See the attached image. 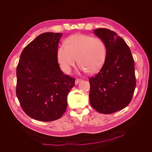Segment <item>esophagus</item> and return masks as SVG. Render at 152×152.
Returning a JSON list of instances; mask_svg holds the SVG:
<instances>
[{"label":"esophagus","instance_id":"34e87169","mask_svg":"<svg viewBox=\"0 0 152 152\" xmlns=\"http://www.w3.org/2000/svg\"><path fill=\"white\" fill-rule=\"evenodd\" d=\"M82 81V80L81 79H76L75 80V85H77L78 84H79V82H81Z\"/></svg>","mask_w":152,"mask_h":152}]
</instances>
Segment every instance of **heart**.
Returning a JSON list of instances; mask_svg holds the SVG:
<instances>
[{
	"instance_id": "obj_1",
	"label": "heart",
	"mask_w": 152,
	"mask_h": 152,
	"mask_svg": "<svg viewBox=\"0 0 152 152\" xmlns=\"http://www.w3.org/2000/svg\"><path fill=\"white\" fill-rule=\"evenodd\" d=\"M107 48L103 41L98 37L75 34L66 39L65 45L58 48V61L62 70L70 73L77 63L84 72L90 73L98 72L105 60Z\"/></svg>"
}]
</instances>
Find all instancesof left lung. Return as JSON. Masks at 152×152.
<instances>
[{
    "mask_svg": "<svg viewBox=\"0 0 152 152\" xmlns=\"http://www.w3.org/2000/svg\"><path fill=\"white\" fill-rule=\"evenodd\" d=\"M94 34L107 48L104 65L97 75L89 79L92 107L104 114L119 111L130 103L136 85L134 61L124 40L115 32L98 28Z\"/></svg>",
    "mask_w": 152,
    "mask_h": 152,
    "instance_id": "1",
    "label": "left lung"
}]
</instances>
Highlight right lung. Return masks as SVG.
Masks as SVG:
<instances>
[{
    "instance_id": "1",
    "label": "right lung",
    "mask_w": 152,
    "mask_h": 152,
    "mask_svg": "<svg viewBox=\"0 0 152 152\" xmlns=\"http://www.w3.org/2000/svg\"><path fill=\"white\" fill-rule=\"evenodd\" d=\"M61 33L39 35L23 50L16 68V93L25 113L39 121L61 118L75 79L65 75L58 63Z\"/></svg>"
}]
</instances>
